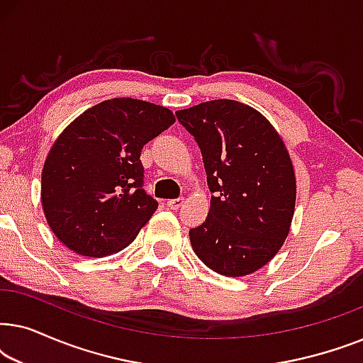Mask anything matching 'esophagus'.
<instances>
[{"label":"esophagus","instance_id":"esophagus-1","mask_svg":"<svg viewBox=\"0 0 363 363\" xmlns=\"http://www.w3.org/2000/svg\"><path fill=\"white\" fill-rule=\"evenodd\" d=\"M183 205V198H177V200H168L167 201V206L170 208V210H178Z\"/></svg>","mask_w":363,"mask_h":363}]
</instances>
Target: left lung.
<instances>
[{
    "instance_id": "1",
    "label": "left lung",
    "mask_w": 363,
    "mask_h": 363,
    "mask_svg": "<svg viewBox=\"0 0 363 363\" xmlns=\"http://www.w3.org/2000/svg\"><path fill=\"white\" fill-rule=\"evenodd\" d=\"M195 137L213 193L203 225L190 230L195 255L218 274L266 266L289 235L296 173L271 122L246 104L218 99L177 112Z\"/></svg>"
}]
</instances>
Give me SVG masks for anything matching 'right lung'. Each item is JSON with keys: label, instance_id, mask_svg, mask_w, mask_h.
<instances>
[{"label": "right lung", "instance_id": "right-lung-1", "mask_svg": "<svg viewBox=\"0 0 363 363\" xmlns=\"http://www.w3.org/2000/svg\"><path fill=\"white\" fill-rule=\"evenodd\" d=\"M173 123L167 107L117 97L64 128L41 177L44 215L64 246L102 257L135 240L158 206L142 188V148Z\"/></svg>", "mask_w": 363, "mask_h": 363}]
</instances>
